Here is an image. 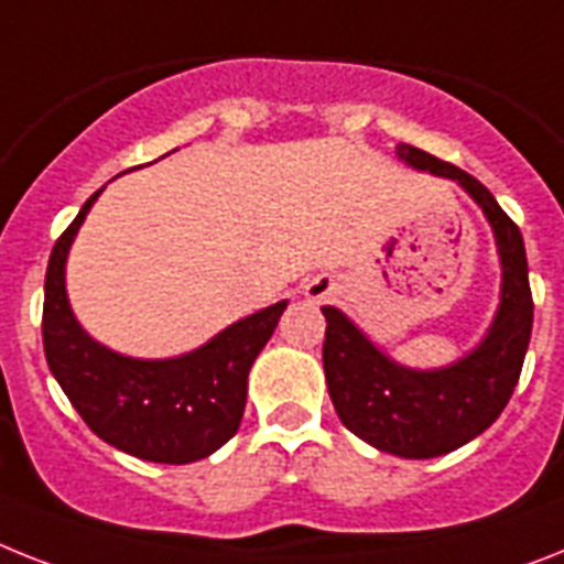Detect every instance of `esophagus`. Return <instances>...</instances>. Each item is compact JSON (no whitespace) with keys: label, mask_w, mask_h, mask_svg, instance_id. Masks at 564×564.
Instances as JSON below:
<instances>
[{"label":"esophagus","mask_w":564,"mask_h":564,"mask_svg":"<svg viewBox=\"0 0 564 564\" xmlns=\"http://www.w3.org/2000/svg\"><path fill=\"white\" fill-rule=\"evenodd\" d=\"M334 293V285H332V279H325V276H316L311 279L308 285H305V296H308L311 302H323L328 300Z\"/></svg>","instance_id":"obj_1"}]
</instances>
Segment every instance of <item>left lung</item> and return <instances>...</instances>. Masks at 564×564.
<instances>
[{"mask_svg":"<svg viewBox=\"0 0 564 564\" xmlns=\"http://www.w3.org/2000/svg\"><path fill=\"white\" fill-rule=\"evenodd\" d=\"M398 158L415 170L458 181L481 207L501 259V300L484 339L441 369H406L383 355L339 308L325 305L323 366L339 421L380 453L438 458L478 438L513 394L533 328V296L522 232L492 193L469 172L423 149L400 143Z\"/></svg>","mask_w":564,"mask_h":564,"instance_id":"8db88e82","label":"left lung"}]
</instances>
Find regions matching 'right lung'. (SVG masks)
<instances>
[{"label": "right lung", "mask_w": 564, "mask_h": 564, "mask_svg": "<svg viewBox=\"0 0 564 564\" xmlns=\"http://www.w3.org/2000/svg\"><path fill=\"white\" fill-rule=\"evenodd\" d=\"M97 189L51 250L42 305V346L86 426L115 449L155 464H189L225 446L239 430L248 375L288 302L256 311L170 360H138L100 346L77 323L65 293V259Z\"/></svg>", "instance_id": "obj_1"}]
</instances>
